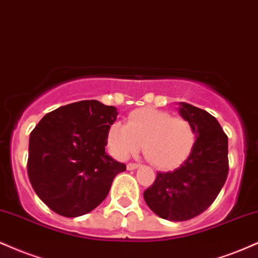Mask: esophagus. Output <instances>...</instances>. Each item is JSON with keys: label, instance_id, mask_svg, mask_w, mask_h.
<instances>
[{"label": "esophagus", "instance_id": "esophagus-1", "mask_svg": "<svg viewBox=\"0 0 258 258\" xmlns=\"http://www.w3.org/2000/svg\"><path fill=\"white\" fill-rule=\"evenodd\" d=\"M140 168V164H134V163H129L128 165H126V169L128 170H135V169Z\"/></svg>", "mask_w": 258, "mask_h": 258}]
</instances>
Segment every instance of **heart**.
<instances>
[{
	"label": "heart",
	"instance_id": "heart-1",
	"mask_svg": "<svg viewBox=\"0 0 258 258\" xmlns=\"http://www.w3.org/2000/svg\"><path fill=\"white\" fill-rule=\"evenodd\" d=\"M196 139V129L188 119L151 107L133 111L126 124L114 122L107 132L108 147L117 158L126 159L144 145L148 162L164 170L188 158Z\"/></svg>",
	"mask_w": 258,
	"mask_h": 258
}]
</instances>
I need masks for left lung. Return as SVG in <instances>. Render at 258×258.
Returning <instances> with one entry per match:
<instances>
[{
    "mask_svg": "<svg viewBox=\"0 0 258 258\" xmlns=\"http://www.w3.org/2000/svg\"><path fill=\"white\" fill-rule=\"evenodd\" d=\"M178 113L195 126V147L177 169L157 172L144 192L148 208L168 221H187L207 210L228 175V138L216 118L187 102H178Z\"/></svg>",
    "mask_w": 258,
    "mask_h": 258,
    "instance_id": "8db88e82",
    "label": "left lung"
}]
</instances>
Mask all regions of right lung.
<instances>
[{"instance_id":"add662e5","label":"right lung","mask_w":258,"mask_h":258,"mask_svg":"<svg viewBox=\"0 0 258 258\" xmlns=\"http://www.w3.org/2000/svg\"><path fill=\"white\" fill-rule=\"evenodd\" d=\"M117 116L114 106L83 100L47 113L31 132L27 174L36 195L54 213H90L126 169L105 151Z\"/></svg>"}]
</instances>
